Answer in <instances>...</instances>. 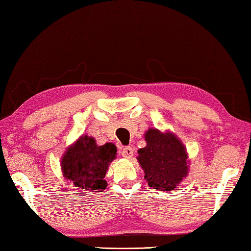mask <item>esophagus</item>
<instances>
[{"label": "esophagus", "mask_w": 251, "mask_h": 251, "mask_svg": "<svg viewBox=\"0 0 251 251\" xmlns=\"http://www.w3.org/2000/svg\"><path fill=\"white\" fill-rule=\"evenodd\" d=\"M133 153L134 150L132 147H126L123 149V151H121V154H123V156L126 159H130L133 156Z\"/></svg>", "instance_id": "1"}]
</instances>
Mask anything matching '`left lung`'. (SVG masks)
Returning <instances> with one entry per match:
<instances>
[{
    "mask_svg": "<svg viewBox=\"0 0 251 251\" xmlns=\"http://www.w3.org/2000/svg\"><path fill=\"white\" fill-rule=\"evenodd\" d=\"M144 138L147 146L138 150L137 157L144 179L151 187L173 192L188 175L184 144L175 134L157 128H149Z\"/></svg>",
    "mask_w": 251,
    "mask_h": 251,
    "instance_id": "left-lung-1",
    "label": "left lung"
}]
</instances>
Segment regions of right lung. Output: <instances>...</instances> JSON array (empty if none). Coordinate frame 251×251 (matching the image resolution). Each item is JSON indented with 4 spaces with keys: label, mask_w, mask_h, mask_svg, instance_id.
<instances>
[{
    "label": "right lung",
    "mask_w": 251,
    "mask_h": 251,
    "mask_svg": "<svg viewBox=\"0 0 251 251\" xmlns=\"http://www.w3.org/2000/svg\"><path fill=\"white\" fill-rule=\"evenodd\" d=\"M116 153L117 149L113 143L97 146L93 137L82 135L67 149L62 158L64 177L75 188L100 193L108 185L104 177Z\"/></svg>",
    "instance_id": "add662e5"
}]
</instances>
